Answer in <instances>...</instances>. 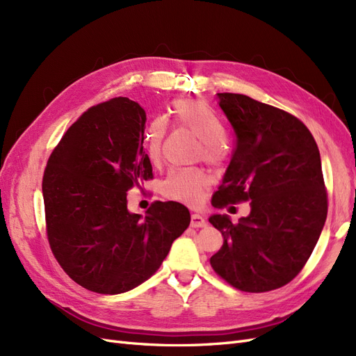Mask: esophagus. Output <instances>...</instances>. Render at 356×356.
<instances>
[{
  "label": "esophagus",
  "instance_id": "obj_1",
  "mask_svg": "<svg viewBox=\"0 0 356 356\" xmlns=\"http://www.w3.org/2000/svg\"><path fill=\"white\" fill-rule=\"evenodd\" d=\"M190 225L191 227H195V229H199V227H204V225H207V220H204L200 213H193L191 215V221H190Z\"/></svg>",
  "mask_w": 356,
  "mask_h": 356
}]
</instances>
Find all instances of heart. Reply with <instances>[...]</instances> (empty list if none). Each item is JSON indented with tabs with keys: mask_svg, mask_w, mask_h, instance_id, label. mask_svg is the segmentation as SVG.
Wrapping results in <instances>:
<instances>
[{
	"mask_svg": "<svg viewBox=\"0 0 356 356\" xmlns=\"http://www.w3.org/2000/svg\"><path fill=\"white\" fill-rule=\"evenodd\" d=\"M172 114L177 124L188 129L200 139L199 154L211 163H217L224 154L222 139L225 129L220 118L215 115L207 104L195 99H182L172 105ZM168 132L166 122L156 118L145 129L143 145L147 159L153 165L159 163L161 157V145ZM209 184V178L202 169L187 168L174 169L161 184V193L169 200L187 204H197L203 191Z\"/></svg>",
	"mask_w": 356,
	"mask_h": 356,
	"instance_id": "b5f03b06",
	"label": "heart"
}]
</instances>
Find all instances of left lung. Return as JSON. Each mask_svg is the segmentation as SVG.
<instances>
[{"label": "left lung", "instance_id": "obj_1", "mask_svg": "<svg viewBox=\"0 0 356 356\" xmlns=\"http://www.w3.org/2000/svg\"><path fill=\"white\" fill-rule=\"evenodd\" d=\"M236 147L212 204L251 200V213L233 224L209 222L224 242L211 257L218 276L245 293L281 288L301 272L324 229L327 190L315 138L297 117L239 93H217Z\"/></svg>", "mask_w": 356, "mask_h": 356}]
</instances>
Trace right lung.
<instances>
[{"instance_id": "add662e5", "label": "right lung", "mask_w": 356, "mask_h": 356, "mask_svg": "<svg viewBox=\"0 0 356 356\" xmlns=\"http://www.w3.org/2000/svg\"><path fill=\"white\" fill-rule=\"evenodd\" d=\"M147 115L129 98L90 106L62 136L42 177L47 239L74 282L122 294L152 277L190 224L178 202H154L143 218L127 191L153 179L143 136Z\"/></svg>"}]
</instances>
